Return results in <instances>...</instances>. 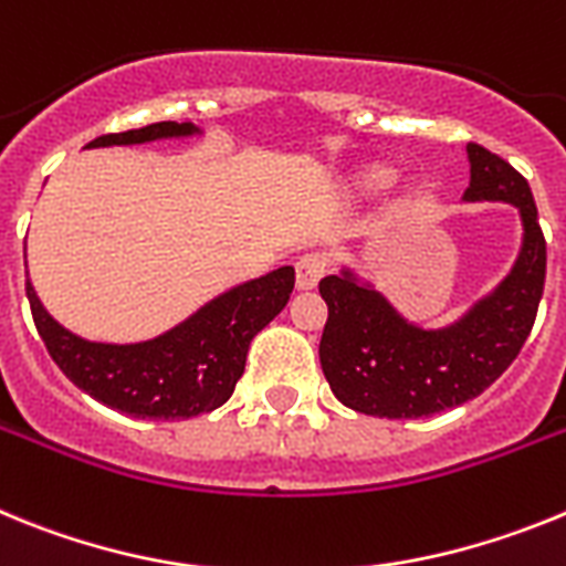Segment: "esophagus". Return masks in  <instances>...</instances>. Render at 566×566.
Instances as JSON below:
<instances>
[{"label": "esophagus", "instance_id": "obj_1", "mask_svg": "<svg viewBox=\"0 0 566 566\" xmlns=\"http://www.w3.org/2000/svg\"><path fill=\"white\" fill-rule=\"evenodd\" d=\"M327 270V255L324 253H304L296 259V287L298 290H313L318 279Z\"/></svg>", "mask_w": 566, "mask_h": 566}]
</instances>
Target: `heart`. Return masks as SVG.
I'll list each match as a JSON object with an SVG mask.
<instances>
[{
    "label": "heart",
    "instance_id": "heart-1",
    "mask_svg": "<svg viewBox=\"0 0 566 566\" xmlns=\"http://www.w3.org/2000/svg\"><path fill=\"white\" fill-rule=\"evenodd\" d=\"M373 185H385V176H373Z\"/></svg>",
    "mask_w": 566,
    "mask_h": 566
}]
</instances>
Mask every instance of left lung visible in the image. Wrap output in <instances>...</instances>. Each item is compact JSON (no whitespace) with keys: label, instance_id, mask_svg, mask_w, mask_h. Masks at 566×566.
Returning <instances> with one entry per match:
<instances>
[{"label":"left lung","instance_id":"obj_1","mask_svg":"<svg viewBox=\"0 0 566 566\" xmlns=\"http://www.w3.org/2000/svg\"><path fill=\"white\" fill-rule=\"evenodd\" d=\"M467 201H510L524 244L510 276L444 331H424L396 313L350 270L324 276L327 302L318 358L344 407L378 419H421L475 399L513 365L535 324L547 276V242L527 179L510 161L470 142Z\"/></svg>","mask_w":566,"mask_h":566}]
</instances>
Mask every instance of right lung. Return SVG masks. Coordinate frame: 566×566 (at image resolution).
Here are the masks:
<instances>
[{"label": "right lung", "instance_id": "obj_1", "mask_svg": "<svg viewBox=\"0 0 566 566\" xmlns=\"http://www.w3.org/2000/svg\"><path fill=\"white\" fill-rule=\"evenodd\" d=\"M193 134L199 127L190 122H156L139 130L99 136L87 147L142 145ZM293 284L296 270L279 268L228 290L174 331L139 344L87 342L65 331L42 307L31 279L24 282V293L48 353L78 390L136 419L176 421L216 410L233 396L250 342L284 311Z\"/></svg>", "mask_w": 566, "mask_h": 566}]
</instances>
